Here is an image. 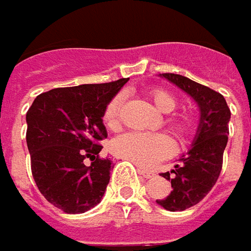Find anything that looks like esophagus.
Wrapping results in <instances>:
<instances>
[{"label":"esophagus","instance_id":"obj_1","mask_svg":"<svg viewBox=\"0 0 251 251\" xmlns=\"http://www.w3.org/2000/svg\"><path fill=\"white\" fill-rule=\"evenodd\" d=\"M139 174L145 178H153L156 177V173L154 171H150V170H145V169H139Z\"/></svg>","mask_w":251,"mask_h":251}]
</instances>
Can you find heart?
<instances>
[{
	"mask_svg": "<svg viewBox=\"0 0 251 251\" xmlns=\"http://www.w3.org/2000/svg\"><path fill=\"white\" fill-rule=\"evenodd\" d=\"M150 97L154 105L164 114H170L177 108V98L164 88L156 87L150 90ZM124 104V95L116 94L106 104L102 115L105 126L116 129L121 122V109ZM170 127L177 136L185 137L194 129V119L190 115L180 114L169 119ZM111 150L118 157L132 161L139 167H151L156 163L167 158L174 150V143L164 133L147 132H125L111 142Z\"/></svg>",
	"mask_w": 251,
	"mask_h": 251,
	"instance_id": "1",
	"label": "heart"
}]
</instances>
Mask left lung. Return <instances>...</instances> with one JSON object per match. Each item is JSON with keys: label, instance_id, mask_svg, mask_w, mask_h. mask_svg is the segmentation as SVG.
I'll return each mask as SVG.
<instances>
[{"label": "left lung", "instance_id": "1", "mask_svg": "<svg viewBox=\"0 0 251 251\" xmlns=\"http://www.w3.org/2000/svg\"><path fill=\"white\" fill-rule=\"evenodd\" d=\"M164 78L178 85L198 102L201 108L200 132L188 154L171 173L160 176L171 181L173 191L164 200H156L167 211H184L202 201L219 178L224 151L227 145L230 109L222 94L173 73H164Z\"/></svg>", "mask_w": 251, "mask_h": 251}]
</instances>
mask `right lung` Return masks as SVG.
<instances>
[{
  "label": "right lung",
  "instance_id": "right-lung-1",
  "mask_svg": "<svg viewBox=\"0 0 251 251\" xmlns=\"http://www.w3.org/2000/svg\"><path fill=\"white\" fill-rule=\"evenodd\" d=\"M126 82L127 78H121L53 88L39 94L27 109L33 180L40 194L63 212L84 213L104 195L112 161L100 156L106 139L102 115Z\"/></svg>",
  "mask_w": 251,
  "mask_h": 251
}]
</instances>
